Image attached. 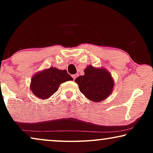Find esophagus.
Wrapping results in <instances>:
<instances>
[{
	"mask_svg": "<svg viewBox=\"0 0 153 153\" xmlns=\"http://www.w3.org/2000/svg\"><path fill=\"white\" fill-rule=\"evenodd\" d=\"M72 77H73V79H75L76 78V74H74V75H72Z\"/></svg>",
	"mask_w": 153,
	"mask_h": 153,
	"instance_id": "esophagus-1",
	"label": "esophagus"
}]
</instances>
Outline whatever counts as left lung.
Returning <instances> with one entry per match:
<instances>
[{
    "label": "left lung",
    "instance_id": "left-lung-1",
    "mask_svg": "<svg viewBox=\"0 0 153 153\" xmlns=\"http://www.w3.org/2000/svg\"><path fill=\"white\" fill-rule=\"evenodd\" d=\"M84 75L75 79L81 93L93 102H101L112 93L114 81L110 72L104 68L89 65L84 70Z\"/></svg>",
    "mask_w": 153,
    "mask_h": 153
}]
</instances>
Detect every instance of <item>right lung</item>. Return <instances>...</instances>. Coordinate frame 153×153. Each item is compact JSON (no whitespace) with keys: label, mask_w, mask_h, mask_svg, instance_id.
Segmentation results:
<instances>
[{"label":"right lung","mask_w":153,"mask_h":153,"mask_svg":"<svg viewBox=\"0 0 153 153\" xmlns=\"http://www.w3.org/2000/svg\"><path fill=\"white\" fill-rule=\"evenodd\" d=\"M67 70L50 68L35 74L30 83L32 93L39 99H48L58 90L60 83L72 81Z\"/></svg>","instance_id":"right-lung-1"}]
</instances>
